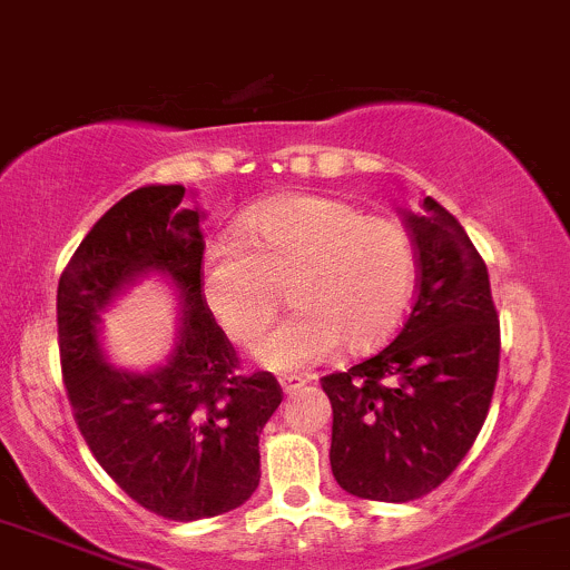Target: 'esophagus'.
<instances>
[{"label": "esophagus", "instance_id": "1", "mask_svg": "<svg viewBox=\"0 0 570 570\" xmlns=\"http://www.w3.org/2000/svg\"><path fill=\"white\" fill-rule=\"evenodd\" d=\"M305 381H308V379H303V376H281L278 384H281V390L286 392V395H295L299 386H305Z\"/></svg>", "mask_w": 570, "mask_h": 570}]
</instances>
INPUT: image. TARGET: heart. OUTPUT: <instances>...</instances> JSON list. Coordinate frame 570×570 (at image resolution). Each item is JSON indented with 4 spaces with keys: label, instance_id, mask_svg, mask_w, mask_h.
<instances>
[{
    "label": "heart",
    "instance_id": "obj_1",
    "mask_svg": "<svg viewBox=\"0 0 570 570\" xmlns=\"http://www.w3.org/2000/svg\"><path fill=\"white\" fill-rule=\"evenodd\" d=\"M289 278L297 308L254 352L271 371L316 365L343 343L367 352L390 341L414 299L419 254L403 224L324 194L267 199L243 216V237L205 243V303L237 343L262 335Z\"/></svg>",
    "mask_w": 570,
    "mask_h": 570
}]
</instances>
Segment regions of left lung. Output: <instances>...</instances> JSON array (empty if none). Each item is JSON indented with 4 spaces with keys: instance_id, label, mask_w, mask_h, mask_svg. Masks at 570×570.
Masks as SVG:
<instances>
[{
    "instance_id": "left-lung-1",
    "label": "left lung",
    "mask_w": 570,
    "mask_h": 570,
    "mask_svg": "<svg viewBox=\"0 0 570 570\" xmlns=\"http://www.w3.org/2000/svg\"><path fill=\"white\" fill-rule=\"evenodd\" d=\"M403 218L419 254L411 314L390 346L322 379L333 476L384 503L416 500L452 476L484 424L500 362L490 275L471 237L433 197Z\"/></svg>"
}]
</instances>
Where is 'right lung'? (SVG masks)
Masks as SVG:
<instances>
[{
  "mask_svg": "<svg viewBox=\"0 0 570 570\" xmlns=\"http://www.w3.org/2000/svg\"><path fill=\"white\" fill-rule=\"evenodd\" d=\"M186 189L142 186L118 199L75 248L56 292L61 376L80 435L108 476L154 514L194 522L233 511L259 484V433L284 392L273 373L237 371L205 303V240ZM148 272L185 305L165 366L121 372L98 346V314Z\"/></svg>",
  "mask_w": 570,
  "mask_h": 570,
  "instance_id": "1",
  "label": "right lung"
}]
</instances>
